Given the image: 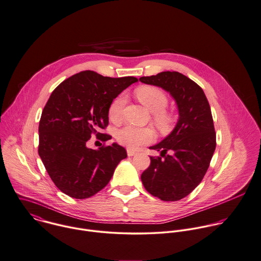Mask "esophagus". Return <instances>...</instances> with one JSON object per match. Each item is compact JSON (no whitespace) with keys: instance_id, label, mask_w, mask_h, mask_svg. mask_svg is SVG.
<instances>
[{"instance_id":"obj_1","label":"esophagus","mask_w":261,"mask_h":261,"mask_svg":"<svg viewBox=\"0 0 261 261\" xmlns=\"http://www.w3.org/2000/svg\"><path fill=\"white\" fill-rule=\"evenodd\" d=\"M127 154H128V156H133V155L137 154V151L134 149H131V148H127Z\"/></svg>"}]
</instances>
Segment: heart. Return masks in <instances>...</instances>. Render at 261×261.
<instances>
[{
	"label": "heart",
	"instance_id": "b5f03b06",
	"mask_svg": "<svg viewBox=\"0 0 261 261\" xmlns=\"http://www.w3.org/2000/svg\"><path fill=\"white\" fill-rule=\"evenodd\" d=\"M138 100L153 115L155 125L161 129H166L172 123V116L165 111L168 106V97L166 93L159 87L151 85H142L135 90ZM126 102V96L120 94L109 107V117L113 122H119L122 118L123 109ZM153 137V133L149 128L136 127L126 125L119 129L116 134L117 140L129 147L136 148L137 146L149 142Z\"/></svg>",
	"mask_w": 261,
	"mask_h": 261
}]
</instances>
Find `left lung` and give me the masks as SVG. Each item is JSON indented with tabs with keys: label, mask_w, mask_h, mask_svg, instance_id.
<instances>
[{
	"label": "left lung",
	"mask_w": 261,
	"mask_h": 261,
	"mask_svg": "<svg viewBox=\"0 0 261 261\" xmlns=\"http://www.w3.org/2000/svg\"><path fill=\"white\" fill-rule=\"evenodd\" d=\"M139 80L169 92L178 108L179 119L173 131L150 146L161 154L150 156V166L141 175L151 195L177 201L199 185L214 155L217 137L211 107L202 88L179 72H161Z\"/></svg>",
	"instance_id": "8db88e82"
}]
</instances>
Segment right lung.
<instances>
[{
  "mask_svg": "<svg viewBox=\"0 0 261 261\" xmlns=\"http://www.w3.org/2000/svg\"><path fill=\"white\" fill-rule=\"evenodd\" d=\"M135 77L111 78L83 71L64 80L51 92L41 113L38 154L55 185L76 199L93 196L105 188L126 149L114 142L98 149L87 147L109 124L111 102ZM110 138L106 135L105 141Z\"/></svg>",
  "mask_w": 261,
  "mask_h": 261,
  "instance_id": "add662e5",
  "label": "right lung"
}]
</instances>
